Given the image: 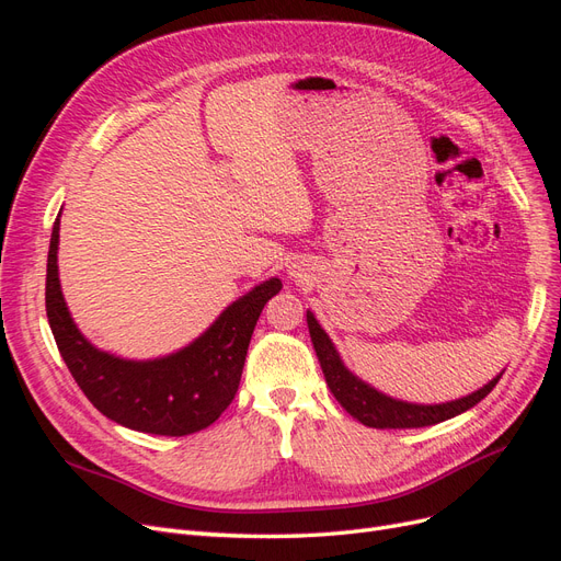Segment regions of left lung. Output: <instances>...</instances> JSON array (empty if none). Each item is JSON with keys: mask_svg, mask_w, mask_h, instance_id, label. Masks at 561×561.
I'll return each mask as SVG.
<instances>
[{"mask_svg": "<svg viewBox=\"0 0 561 561\" xmlns=\"http://www.w3.org/2000/svg\"><path fill=\"white\" fill-rule=\"evenodd\" d=\"M307 322H309V334H311V342H313V348L318 355V363L322 367V375H325V381L332 390V396L353 419H358L369 428L383 431V428L435 426V423L461 414V412L470 410V407L478 404L480 400H484L501 379V377H496L484 388L474 390L472 396H466V398L454 400V402H445V404L400 402V400H393V398L379 393V390H375V388H369L360 379H355L344 367V363L339 360L330 336L318 325V320L313 318L311 311L307 313Z\"/></svg>", "mask_w": 561, "mask_h": 561, "instance_id": "1", "label": "left lung"}]
</instances>
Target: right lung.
Returning <instances> with one entry per match:
<instances>
[{"label": "right lung", "instance_id": "obj_1", "mask_svg": "<svg viewBox=\"0 0 561 561\" xmlns=\"http://www.w3.org/2000/svg\"><path fill=\"white\" fill-rule=\"evenodd\" d=\"M58 231L60 219L54 222L48 245L46 316L83 396L107 419L140 433L180 437L208 428L239 390L254 325L283 283L271 278L254 287L180 353L147 363L122 360L91 346L65 307L58 280Z\"/></svg>", "mask_w": 561, "mask_h": 561}]
</instances>
